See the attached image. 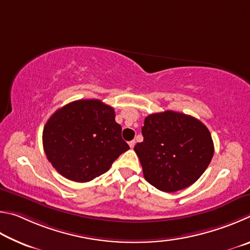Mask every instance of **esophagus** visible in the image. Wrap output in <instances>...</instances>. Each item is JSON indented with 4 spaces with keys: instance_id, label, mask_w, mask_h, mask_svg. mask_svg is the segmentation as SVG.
Instances as JSON below:
<instances>
[{
    "instance_id": "34e87169",
    "label": "esophagus",
    "mask_w": 250,
    "mask_h": 250,
    "mask_svg": "<svg viewBox=\"0 0 250 250\" xmlns=\"http://www.w3.org/2000/svg\"><path fill=\"white\" fill-rule=\"evenodd\" d=\"M135 144H136V142H135V141H132V142H129V143H128V145H129V147H130V148H134Z\"/></svg>"
}]
</instances>
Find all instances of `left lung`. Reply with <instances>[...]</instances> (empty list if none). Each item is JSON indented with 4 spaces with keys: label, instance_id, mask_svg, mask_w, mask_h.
Masks as SVG:
<instances>
[{
    "label": "left lung",
    "instance_id": "obj_1",
    "mask_svg": "<svg viewBox=\"0 0 250 250\" xmlns=\"http://www.w3.org/2000/svg\"><path fill=\"white\" fill-rule=\"evenodd\" d=\"M144 142L134 147L144 177L164 192L183 190L198 180L214 155L209 130L183 113L150 114L142 128Z\"/></svg>",
    "mask_w": 250,
    "mask_h": 250
}]
</instances>
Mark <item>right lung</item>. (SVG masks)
<instances>
[{
    "label": "right lung",
    "mask_w": 250,
    "mask_h": 250,
    "mask_svg": "<svg viewBox=\"0 0 250 250\" xmlns=\"http://www.w3.org/2000/svg\"><path fill=\"white\" fill-rule=\"evenodd\" d=\"M47 159L61 176L87 182L129 149L115 112L100 100H78L52 114L42 132Z\"/></svg>",
    "instance_id": "add662e5"
}]
</instances>
